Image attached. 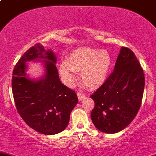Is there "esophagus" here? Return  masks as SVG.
I'll return each instance as SVG.
<instances>
[{
    "label": "esophagus",
    "mask_w": 156,
    "mask_h": 156,
    "mask_svg": "<svg viewBox=\"0 0 156 156\" xmlns=\"http://www.w3.org/2000/svg\"><path fill=\"white\" fill-rule=\"evenodd\" d=\"M77 96H78L79 101H82V100H83V99H84L86 97V94H84V93L78 92L77 93Z\"/></svg>",
    "instance_id": "34e87169"
}]
</instances>
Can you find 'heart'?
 Returning a JSON list of instances; mask_svg holds the SVG:
<instances>
[{"label": "heart", "mask_w": 156, "mask_h": 156, "mask_svg": "<svg viewBox=\"0 0 156 156\" xmlns=\"http://www.w3.org/2000/svg\"><path fill=\"white\" fill-rule=\"evenodd\" d=\"M111 56L106 50L91 48H79L73 50L61 64L59 73L67 85H72L76 76L74 72H82V80L89 89L101 86L107 78Z\"/></svg>", "instance_id": "obj_1"}]
</instances>
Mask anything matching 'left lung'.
Instances as JSON below:
<instances>
[{
	"mask_svg": "<svg viewBox=\"0 0 156 156\" xmlns=\"http://www.w3.org/2000/svg\"><path fill=\"white\" fill-rule=\"evenodd\" d=\"M145 86L144 70L130 49H120L114 70L90 97L94 101L91 113L93 124L104 133L114 134L135 118Z\"/></svg>",
	"mask_w": 156,
	"mask_h": 156,
	"instance_id": "left-lung-1",
	"label": "left lung"
}]
</instances>
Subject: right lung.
<instances>
[{
    "instance_id": "1",
    "label": "right lung",
    "mask_w": 156,
    "mask_h": 156,
    "mask_svg": "<svg viewBox=\"0 0 156 156\" xmlns=\"http://www.w3.org/2000/svg\"><path fill=\"white\" fill-rule=\"evenodd\" d=\"M37 58L46 59L44 76L34 81L26 76V62ZM52 51H46L41 43L30 47L14 67L12 90L16 107L25 122L41 134H58L67 128L70 113L78 103L73 90L59 80Z\"/></svg>"
}]
</instances>
